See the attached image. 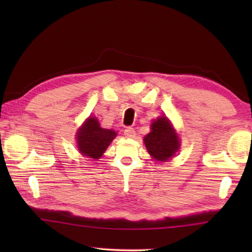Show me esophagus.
Returning a JSON list of instances; mask_svg holds the SVG:
<instances>
[{
	"label": "esophagus",
	"instance_id": "esophagus-1",
	"mask_svg": "<svg viewBox=\"0 0 252 252\" xmlns=\"http://www.w3.org/2000/svg\"><path fill=\"white\" fill-rule=\"evenodd\" d=\"M125 135L126 136V138H134L135 136V131L133 127H126V129L125 130Z\"/></svg>",
	"mask_w": 252,
	"mask_h": 252
}]
</instances>
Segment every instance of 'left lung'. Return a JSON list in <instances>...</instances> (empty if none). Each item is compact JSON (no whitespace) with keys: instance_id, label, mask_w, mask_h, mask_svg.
Wrapping results in <instances>:
<instances>
[{"instance_id":"obj_1","label":"left lung","mask_w":252,"mask_h":252,"mask_svg":"<svg viewBox=\"0 0 252 252\" xmlns=\"http://www.w3.org/2000/svg\"><path fill=\"white\" fill-rule=\"evenodd\" d=\"M144 144L148 152L159 161L169 160L180 148L177 133L164 117L152 122L151 132L144 136Z\"/></svg>"}]
</instances>
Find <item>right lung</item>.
I'll use <instances>...</instances> for the list:
<instances>
[{"label": "right lung", "mask_w": 252, "mask_h": 252, "mask_svg": "<svg viewBox=\"0 0 252 252\" xmlns=\"http://www.w3.org/2000/svg\"><path fill=\"white\" fill-rule=\"evenodd\" d=\"M116 135L113 130L102 129L96 118L90 117L78 131L79 150L85 157L99 159Z\"/></svg>", "instance_id": "add662e5"}]
</instances>
